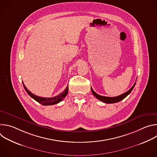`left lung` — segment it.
I'll return each instance as SVG.
<instances>
[{
    "label": "left lung",
    "mask_w": 157,
    "mask_h": 157,
    "mask_svg": "<svg viewBox=\"0 0 157 157\" xmlns=\"http://www.w3.org/2000/svg\"><path fill=\"white\" fill-rule=\"evenodd\" d=\"M136 83H134V84L133 85V86L129 89V90L128 91H127L126 93L120 95V96H116V97H105V96H100L99 94H98L96 93H95L93 89H92V87H91V91L93 94V95L97 98L99 100H100L102 102H104L105 103H107V104H113V103H116V102H119L122 100H123L125 98H126L130 93L131 91H132V89H133L134 86H135L136 85Z\"/></svg>",
    "instance_id": "obj_1"
}]
</instances>
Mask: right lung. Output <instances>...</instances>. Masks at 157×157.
<instances>
[{
    "mask_svg": "<svg viewBox=\"0 0 157 157\" xmlns=\"http://www.w3.org/2000/svg\"><path fill=\"white\" fill-rule=\"evenodd\" d=\"M23 85H24V87L25 89V91L29 94V95L31 98H32L34 100H35L36 101L41 104L43 105H53V104H56L59 103L66 96V95H67V94H68V86H67V87H66L64 90L61 93H60L59 94H58L56 96H55V97H53V98H42V97L36 96V95L33 94V93H32L30 91H29L27 88L25 87V84H24V82H23Z\"/></svg>",
    "mask_w": 157,
    "mask_h": 157,
    "instance_id": "1",
    "label": "right lung"
}]
</instances>
